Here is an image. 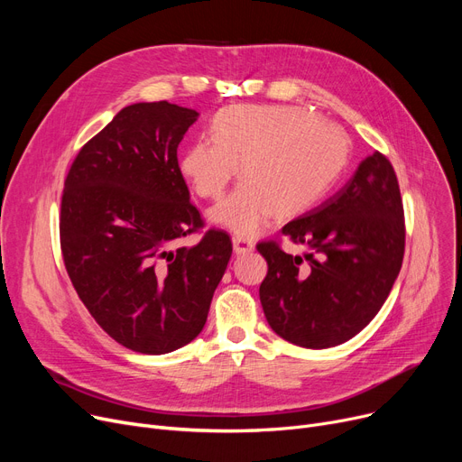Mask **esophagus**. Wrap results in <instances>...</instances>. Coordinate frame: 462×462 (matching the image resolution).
I'll return each mask as SVG.
<instances>
[{
    "label": "esophagus",
    "mask_w": 462,
    "mask_h": 462,
    "mask_svg": "<svg viewBox=\"0 0 462 462\" xmlns=\"http://www.w3.org/2000/svg\"><path fill=\"white\" fill-rule=\"evenodd\" d=\"M232 247H234V253L236 254H247V253H253L254 251V244L251 239H245V237H239V236H234L232 237Z\"/></svg>",
    "instance_id": "1"
}]
</instances>
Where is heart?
Returning a JSON list of instances; mask_svg holds the SVG:
<instances>
[{
  "mask_svg": "<svg viewBox=\"0 0 462 462\" xmlns=\"http://www.w3.org/2000/svg\"><path fill=\"white\" fill-rule=\"evenodd\" d=\"M348 159L345 133L288 106L239 105L211 121V140L189 143L180 172L202 199H217L239 172L228 197L209 209V221L239 236H256L277 211H305L329 189Z\"/></svg>",
  "mask_w": 462,
  "mask_h": 462,
  "instance_id": "1",
  "label": "heart"
}]
</instances>
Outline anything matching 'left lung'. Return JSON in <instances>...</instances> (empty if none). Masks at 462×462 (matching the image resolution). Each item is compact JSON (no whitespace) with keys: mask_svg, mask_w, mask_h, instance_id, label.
Segmentation results:
<instances>
[{"mask_svg":"<svg viewBox=\"0 0 462 462\" xmlns=\"http://www.w3.org/2000/svg\"><path fill=\"white\" fill-rule=\"evenodd\" d=\"M303 256L262 241L260 303L272 329L303 348L346 343L390 296L404 256V211L392 162L374 152L350 181L282 226Z\"/></svg>","mask_w":462,"mask_h":462,"instance_id":"left-lung-1","label":"left lung"}]
</instances>
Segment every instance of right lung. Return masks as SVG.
I'll return each instance as SVG.
<instances>
[{
    "instance_id": "obj_1",
    "label": "right lung",
    "mask_w": 462,
    "mask_h": 462,
    "mask_svg": "<svg viewBox=\"0 0 462 462\" xmlns=\"http://www.w3.org/2000/svg\"><path fill=\"white\" fill-rule=\"evenodd\" d=\"M199 116L168 101L125 106L65 180L60 236L70 282L95 322L140 354L174 352L199 337L232 256L221 230L174 247L202 226L178 164Z\"/></svg>"
}]
</instances>
